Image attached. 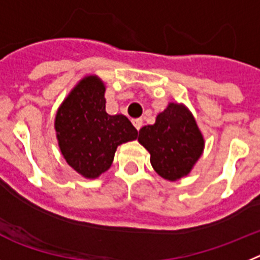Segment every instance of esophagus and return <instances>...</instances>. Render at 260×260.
<instances>
[{
    "mask_svg": "<svg viewBox=\"0 0 260 260\" xmlns=\"http://www.w3.org/2000/svg\"><path fill=\"white\" fill-rule=\"evenodd\" d=\"M132 123L133 125L136 127L137 131H140V128L143 127V119H141V117H139V119H133Z\"/></svg>",
    "mask_w": 260,
    "mask_h": 260,
    "instance_id": "esophagus-1",
    "label": "esophagus"
}]
</instances>
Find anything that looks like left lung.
Segmentation results:
<instances>
[{
	"label": "left lung",
	"instance_id": "left-lung-1",
	"mask_svg": "<svg viewBox=\"0 0 260 260\" xmlns=\"http://www.w3.org/2000/svg\"><path fill=\"white\" fill-rule=\"evenodd\" d=\"M139 143L150 154L155 173L169 182L188 175L205 146L192 112L183 103L174 102L157 115L154 124L140 129Z\"/></svg>",
	"mask_w": 260,
	"mask_h": 260
}]
</instances>
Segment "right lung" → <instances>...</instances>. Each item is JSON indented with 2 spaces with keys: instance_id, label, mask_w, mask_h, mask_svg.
Listing matches in <instances>:
<instances>
[{
  "instance_id": "right-lung-1",
  "label": "right lung",
  "mask_w": 260,
  "mask_h": 260,
  "mask_svg": "<svg viewBox=\"0 0 260 260\" xmlns=\"http://www.w3.org/2000/svg\"><path fill=\"white\" fill-rule=\"evenodd\" d=\"M106 85L98 76H85L57 108L55 131L67 164L86 179L111 168L117 146L137 139L127 116L106 112Z\"/></svg>"
}]
</instances>
